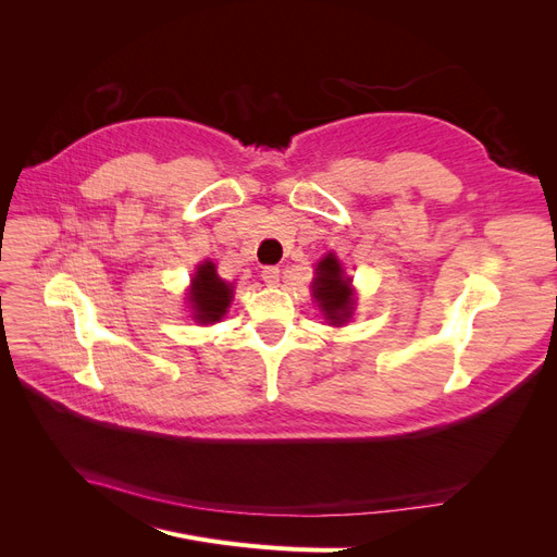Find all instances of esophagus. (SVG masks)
Wrapping results in <instances>:
<instances>
[{
	"label": "esophagus",
	"mask_w": 557,
	"mask_h": 557,
	"mask_svg": "<svg viewBox=\"0 0 557 557\" xmlns=\"http://www.w3.org/2000/svg\"><path fill=\"white\" fill-rule=\"evenodd\" d=\"M278 276H281V269H278V267H274V264L262 267V281H264L267 285H276V283H278Z\"/></svg>",
	"instance_id": "esophagus-1"
}]
</instances>
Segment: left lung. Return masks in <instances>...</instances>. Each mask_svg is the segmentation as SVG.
<instances>
[{
	"instance_id": "obj_1",
	"label": "left lung",
	"mask_w": 557,
	"mask_h": 557,
	"mask_svg": "<svg viewBox=\"0 0 557 557\" xmlns=\"http://www.w3.org/2000/svg\"><path fill=\"white\" fill-rule=\"evenodd\" d=\"M313 281V295L318 299V307L323 309L325 318L332 320L334 325L344 323L346 318L352 313V290L350 283L344 276V269L334 256H327L323 262L318 264Z\"/></svg>"
}]
</instances>
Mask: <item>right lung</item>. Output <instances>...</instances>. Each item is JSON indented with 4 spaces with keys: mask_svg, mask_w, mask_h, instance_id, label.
<instances>
[{
    "mask_svg": "<svg viewBox=\"0 0 557 557\" xmlns=\"http://www.w3.org/2000/svg\"><path fill=\"white\" fill-rule=\"evenodd\" d=\"M190 301L197 323H215L230 307L232 285L215 274V267L211 262H205L193 278Z\"/></svg>",
    "mask_w": 557,
    "mask_h": 557,
    "instance_id": "right-lung-1",
    "label": "right lung"
}]
</instances>
